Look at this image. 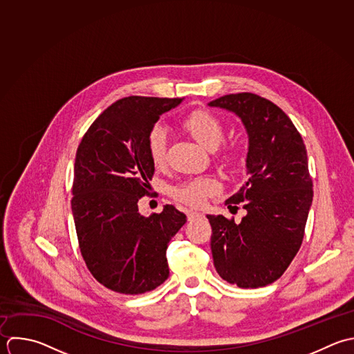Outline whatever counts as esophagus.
Masks as SVG:
<instances>
[{
  "mask_svg": "<svg viewBox=\"0 0 354 354\" xmlns=\"http://www.w3.org/2000/svg\"><path fill=\"white\" fill-rule=\"evenodd\" d=\"M203 215L201 214H198V212H194V211H189L187 212V219L189 221H194V219H197V218H201Z\"/></svg>",
  "mask_w": 354,
  "mask_h": 354,
  "instance_id": "esophagus-1",
  "label": "esophagus"
}]
</instances>
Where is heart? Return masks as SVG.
I'll return each mask as SVG.
<instances>
[{
  "label": "heart",
  "mask_w": 354,
  "mask_h": 354,
  "mask_svg": "<svg viewBox=\"0 0 354 354\" xmlns=\"http://www.w3.org/2000/svg\"><path fill=\"white\" fill-rule=\"evenodd\" d=\"M183 127L190 132V135L209 150H215L225 138V127L222 121L208 110H196L190 113L183 120ZM168 145L169 132L162 125H156L147 138L149 156L156 168H162L168 158ZM239 147H227L221 158L233 164L239 160ZM221 192L219 182L212 176H197L186 179L176 186L171 187L169 193L176 200L190 207H201L209 197Z\"/></svg>",
  "instance_id": "b5f03b06"
}]
</instances>
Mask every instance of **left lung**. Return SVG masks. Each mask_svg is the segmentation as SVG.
Returning a JSON list of instances; mask_svg holds the SVG:
<instances>
[{
    "instance_id": "8db88e82",
    "label": "left lung",
    "mask_w": 354,
    "mask_h": 354,
    "mask_svg": "<svg viewBox=\"0 0 354 354\" xmlns=\"http://www.w3.org/2000/svg\"><path fill=\"white\" fill-rule=\"evenodd\" d=\"M208 104L239 115L248 133L250 178L226 200L247 215L239 223L207 215L214 266L240 288L265 287L283 276L304 241L313 201L306 146L290 117L262 96L230 93Z\"/></svg>"
}]
</instances>
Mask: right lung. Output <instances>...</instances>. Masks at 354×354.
Listing matches in <instances>:
<instances>
[{
    "label": "right lung",
    "mask_w": 354,
    "mask_h": 354,
    "mask_svg": "<svg viewBox=\"0 0 354 354\" xmlns=\"http://www.w3.org/2000/svg\"><path fill=\"white\" fill-rule=\"evenodd\" d=\"M182 99L129 96L88 128L75 154L71 211L91 274L106 288L139 295L169 276L167 248L186 223L174 205L149 218L138 201L149 194L154 165L147 138L160 115Z\"/></svg>",
    "instance_id": "obj_1"
}]
</instances>
